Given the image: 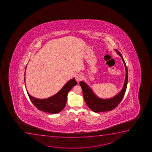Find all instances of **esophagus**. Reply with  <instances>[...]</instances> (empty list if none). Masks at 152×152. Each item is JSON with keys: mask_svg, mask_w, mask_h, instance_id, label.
Masks as SVG:
<instances>
[{"mask_svg": "<svg viewBox=\"0 0 152 152\" xmlns=\"http://www.w3.org/2000/svg\"><path fill=\"white\" fill-rule=\"evenodd\" d=\"M75 79H76V80L77 81V82H79L83 78L82 75L81 74L77 73L76 74H75Z\"/></svg>", "mask_w": 152, "mask_h": 152, "instance_id": "obj_1", "label": "esophagus"}]
</instances>
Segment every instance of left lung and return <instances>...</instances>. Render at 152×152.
Here are the masks:
<instances>
[{"label":"left lung","mask_w":152,"mask_h":152,"mask_svg":"<svg viewBox=\"0 0 152 152\" xmlns=\"http://www.w3.org/2000/svg\"><path fill=\"white\" fill-rule=\"evenodd\" d=\"M123 60L126 69V78L123 87L117 95L109 99L101 98L95 94L91 88L84 81H80L79 84L82 88L84 101L91 110L95 113H100L112 110L120 104L123 98L127 88L128 83V69L123 57L117 49H114Z\"/></svg>","instance_id":"obj_1"}]
</instances>
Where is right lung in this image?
<instances>
[{"mask_svg":"<svg viewBox=\"0 0 152 152\" xmlns=\"http://www.w3.org/2000/svg\"><path fill=\"white\" fill-rule=\"evenodd\" d=\"M26 66L25 67L24 75H25ZM24 82L25 83V77H24ZM77 83L75 78H73L68 81L58 93L47 98H36L29 94L27 89L26 91L31 101L39 110L52 114H56L60 113L64 108L66 105L68 93ZM25 88H26L25 84Z\"/></svg>","mask_w":152,"mask_h":152,"instance_id":"add662e5","label":"right lung"}]
</instances>
